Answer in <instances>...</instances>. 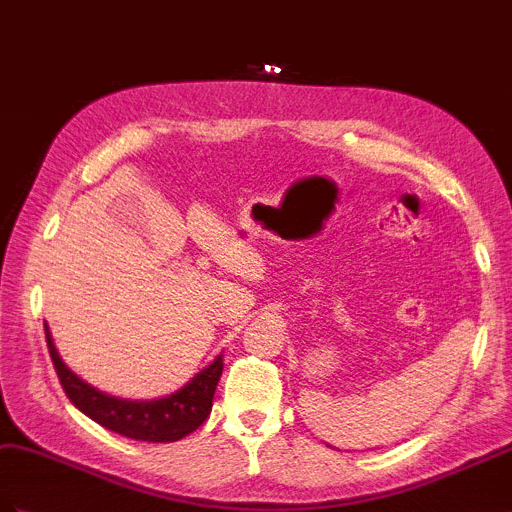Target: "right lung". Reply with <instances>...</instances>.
I'll use <instances>...</instances> for the list:
<instances>
[{
    "label": "right lung",
    "instance_id": "right-lung-1",
    "mask_svg": "<svg viewBox=\"0 0 512 512\" xmlns=\"http://www.w3.org/2000/svg\"><path fill=\"white\" fill-rule=\"evenodd\" d=\"M45 339L58 380L73 406L106 430L134 441L171 443L197 430L213 410L215 389L223 371V354L171 395L158 400H123L95 389L62 363L47 323Z\"/></svg>",
    "mask_w": 512,
    "mask_h": 512
}]
</instances>
